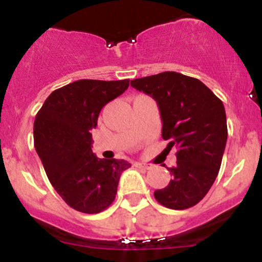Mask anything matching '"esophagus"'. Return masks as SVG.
I'll list each match as a JSON object with an SVG mask.
<instances>
[{
  "instance_id": "1",
  "label": "esophagus",
  "mask_w": 262,
  "mask_h": 262,
  "mask_svg": "<svg viewBox=\"0 0 262 262\" xmlns=\"http://www.w3.org/2000/svg\"><path fill=\"white\" fill-rule=\"evenodd\" d=\"M136 166L138 168H144V169H150L153 167V164L150 163H136Z\"/></svg>"
}]
</instances>
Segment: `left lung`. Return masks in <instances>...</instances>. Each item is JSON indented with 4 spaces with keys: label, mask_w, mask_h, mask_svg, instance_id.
Returning <instances> with one entry per match:
<instances>
[{
    "label": "left lung",
    "mask_w": 262,
    "mask_h": 262,
    "mask_svg": "<svg viewBox=\"0 0 262 262\" xmlns=\"http://www.w3.org/2000/svg\"><path fill=\"white\" fill-rule=\"evenodd\" d=\"M130 85L152 96L162 119V138L177 147L172 180L154 197L170 210H186L207 194L219 174L227 142L222 101L198 79L174 71L134 79Z\"/></svg>",
    "instance_id": "1"
}]
</instances>
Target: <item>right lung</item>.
I'll return each mask as SVG.
<instances>
[{"instance_id":"add662e5","label":"right lung","mask_w":262,"mask_h":262,"mask_svg":"<svg viewBox=\"0 0 262 262\" xmlns=\"http://www.w3.org/2000/svg\"><path fill=\"white\" fill-rule=\"evenodd\" d=\"M129 79L74 81L52 92L34 123L35 149L49 181L74 210L99 213L117 194L124 159H100L93 153V129L103 106L122 95Z\"/></svg>"}]
</instances>
